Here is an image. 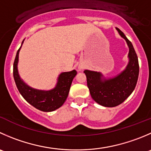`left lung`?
Instances as JSON below:
<instances>
[{
  "instance_id": "8db88e82",
  "label": "left lung",
  "mask_w": 151,
  "mask_h": 151,
  "mask_svg": "<svg viewBox=\"0 0 151 151\" xmlns=\"http://www.w3.org/2000/svg\"><path fill=\"white\" fill-rule=\"evenodd\" d=\"M116 30L125 39L129 49L128 63L125 69L111 77H105L98 71H84L92 99L99 105L109 108L120 105L132 93L137 85L139 71L138 58L132 43L122 31L119 29Z\"/></svg>"
}]
</instances>
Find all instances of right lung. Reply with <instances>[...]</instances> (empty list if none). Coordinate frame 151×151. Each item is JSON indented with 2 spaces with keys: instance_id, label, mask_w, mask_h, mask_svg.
<instances>
[{
  "instance_id": "right-lung-1",
  "label": "right lung",
  "mask_w": 151,
  "mask_h": 151,
  "mask_svg": "<svg viewBox=\"0 0 151 151\" xmlns=\"http://www.w3.org/2000/svg\"><path fill=\"white\" fill-rule=\"evenodd\" d=\"M21 46L17 52L14 65L13 76L17 89L23 98L30 105L37 109L44 112H51L60 108L68 97V92L73 79L77 75L76 70L67 72H62L58 77L56 86L50 90H39L28 86L20 77L17 69L19 60V52Z\"/></svg>"
}]
</instances>
